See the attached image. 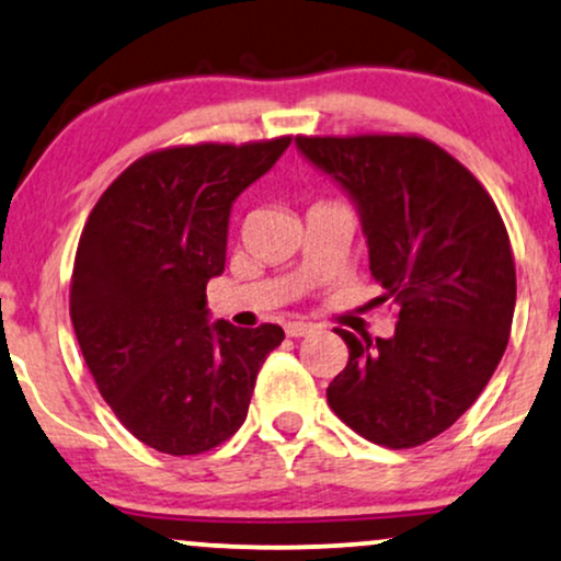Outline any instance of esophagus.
<instances>
[{
  "mask_svg": "<svg viewBox=\"0 0 561 561\" xmlns=\"http://www.w3.org/2000/svg\"><path fill=\"white\" fill-rule=\"evenodd\" d=\"M287 336H308L316 332V323H308V321H289L285 327Z\"/></svg>",
  "mask_w": 561,
  "mask_h": 561,
  "instance_id": "obj_1",
  "label": "esophagus"
}]
</instances>
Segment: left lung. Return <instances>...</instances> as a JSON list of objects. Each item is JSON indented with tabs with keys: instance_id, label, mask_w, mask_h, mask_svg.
<instances>
[{
	"instance_id": "obj_1",
	"label": "left lung",
	"mask_w": 561,
	"mask_h": 561,
	"mask_svg": "<svg viewBox=\"0 0 561 561\" xmlns=\"http://www.w3.org/2000/svg\"><path fill=\"white\" fill-rule=\"evenodd\" d=\"M300 153L355 201L394 334L340 329L350 350L329 408L389 449L421 447L478 400L515 316V259L485 187L421 135H298Z\"/></svg>"
}]
</instances>
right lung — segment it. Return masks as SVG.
<instances>
[{"mask_svg":"<svg viewBox=\"0 0 561 561\" xmlns=\"http://www.w3.org/2000/svg\"><path fill=\"white\" fill-rule=\"evenodd\" d=\"M289 140L146 153L106 187L80 234L70 282L80 353L119 423L164 455L227 442L285 340L276 323H208L206 285L225 272L234 198Z\"/></svg>","mask_w":561,"mask_h":561,"instance_id":"obj_1","label":"right lung"}]
</instances>
